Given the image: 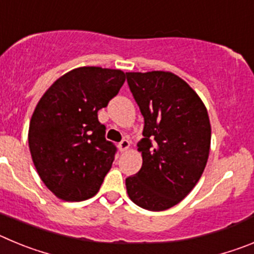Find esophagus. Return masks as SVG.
<instances>
[{
	"instance_id": "34e87169",
	"label": "esophagus",
	"mask_w": 254,
	"mask_h": 254,
	"mask_svg": "<svg viewBox=\"0 0 254 254\" xmlns=\"http://www.w3.org/2000/svg\"><path fill=\"white\" fill-rule=\"evenodd\" d=\"M118 147H120L121 151H126V150L129 147V141L128 140H122L118 143Z\"/></svg>"
}]
</instances>
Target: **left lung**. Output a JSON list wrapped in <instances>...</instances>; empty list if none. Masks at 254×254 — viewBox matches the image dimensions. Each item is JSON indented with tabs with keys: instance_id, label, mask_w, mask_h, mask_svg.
<instances>
[{
	"instance_id": "left-lung-1",
	"label": "left lung",
	"mask_w": 254,
	"mask_h": 254,
	"mask_svg": "<svg viewBox=\"0 0 254 254\" xmlns=\"http://www.w3.org/2000/svg\"><path fill=\"white\" fill-rule=\"evenodd\" d=\"M143 116L140 172L126 179L128 197L140 207L164 211L193 190L210 154L207 109L196 91L168 71L126 72Z\"/></svg>"
}]
</instances>
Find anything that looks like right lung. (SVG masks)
I'll list each match as a JSON object with an SVG mask.
<instances>
[{"mask_svg": "<svg viewBox=\"0 0 254 254\" xmlns=\"http://www.w3.org/2000/svg\"><path fill=\"white\" fill-rule=\"evenodd\" d=\"M121 69L78 67L56 80L38 102L29 149L40 179L64 201H84L99 190L117 147L105 140L98 112L118 94Z\"/></svg>", "mask_w": 254, "mask_h": 254, "instance_id": "right-lung-1", "label": "right lung"}]
</instances>
